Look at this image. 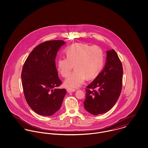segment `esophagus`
<instances>
[{
	"instance_id": "obj_1",
	"label": "esophagus",
	"mask_w": 148,
	"mask_h": 148,
	"mask_svg": "<svg viewBox=\"0 0 148 148\" xmlns=\"http://www.w3.org/2000/svg\"><path fill=\"white\" fill-rule=\"evenodd\" d=\"M76 91L75 89H67V91L69 92V93H71V92H75Z\"/></svg>"
}]
</instances>
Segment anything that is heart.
Returning <instances> with one entry per match:
<instances>
[{"instance_id":"b5f03b06","label":"heart","mask_w":148,"mask_h":148,"mask_svg":"<svg viewBox=\"0 0 148 148\" xmlns=\"http://www.w3.org/2000/svg\"><path fill=\"white\" fill-rule=\"evenodd\" d=\"M67 57L58 59V70L63 77H67L75 66V70L64 81L69 88L81 86L86 79L95 78L103 67L104 54L98 46L76 43L66 50Z\"/></svg>"}]
</instances>
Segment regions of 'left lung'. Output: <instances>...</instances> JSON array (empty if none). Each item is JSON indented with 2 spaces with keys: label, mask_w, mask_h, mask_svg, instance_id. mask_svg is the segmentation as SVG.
<instances>
[{
  "label": "left lung",
  "mask_w": 148,
  "mask_h": 148,
  "mask_svg": "<svg viewBox=\"0 0 148 148\" xmlns=\"http://www.w3.org/2000/svg\"><path fill=\"white\" fill-rule=\"evenodd\" d=\"M122 63L114 49L107 51L106 62L102 71L87 86L85 109L93 115L105 113L115 105L122 84ZM97 88V90L90 88Z\"/></svg>",
  "instance_id": "obj_1"
}]
</instances>
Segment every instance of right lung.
Returning <instances> with one entry per match:
<instances>
[{
	"instance_id": "right-lung-1",
	"label": "right lung",
	"mask_w": 148,
	"mask_h": 148,
	"mask_svg": "<svg viewBox=\"0 0 148 148\" xmlns=\"http://www.w3.org/2000/svg\"><path fill=\"white\" fill-rule=\"evenodd\" d=\"M66 42L51 40L36 47L26 60L21 74L25 97L37 114L50 116L59 110L66 94L56 66L57 54Z\"/></svg>"
}]
</instances>
